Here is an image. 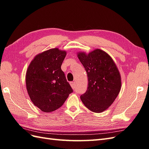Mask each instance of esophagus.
<instances>
[{"instance_id":"esophagus-1","label":"esophagus","mask_w":149,"mask_h":149,"mask_svg":"<svg viewBox=\"0 0 149 149\" xmlns=\"http://www.w3.org/2000/svg\"><path fill=\"white\" fill-rule=\"evenodd\" d=\"M70 86H71V87H72V89H74L75 87V82H70Z\"/></svg>"}]
</instances>
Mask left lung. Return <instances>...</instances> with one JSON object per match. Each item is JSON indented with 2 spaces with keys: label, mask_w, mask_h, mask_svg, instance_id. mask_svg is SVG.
I'll return each mask as SVG.
<instances>
[{
  "label": "left lung",
  "mask_w": 149,
  "mask_h": 149,
  "mask_svg": "<svg viewBox=\"0 0 149 149\" xmlns=\"http://www.w3.org/2000/svg\"><path fill=\"white\" fill-rule=\"evenodd\" d=\"M77 55L88 77V87L81 100L91 111L103 112L120 93V71L111 56L101 49H95L88 53L79 52Z\"/></svg>",
  "instance_id": "8db88e82"
}]
</instances>
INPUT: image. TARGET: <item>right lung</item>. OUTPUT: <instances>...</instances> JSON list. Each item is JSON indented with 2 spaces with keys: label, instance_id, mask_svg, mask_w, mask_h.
<instances>
[{
  "label": "right lung",
  "instance_id": "right-lung-1",
  "mask_svg": "<svg viewBox=\"0 0 149 149\" xmlns=\"http://www.w3.org/2000/svg\"><path fill=\"white\" fill-rule=\"evenodd\" d=\"M67 52L52 48L36 55L26 74V86L31 101L45 113L60 108L73 91L61 66Z\"/></svg>",
  "mask_w": 149,
  "mask_h": 149
}]
</instances>
